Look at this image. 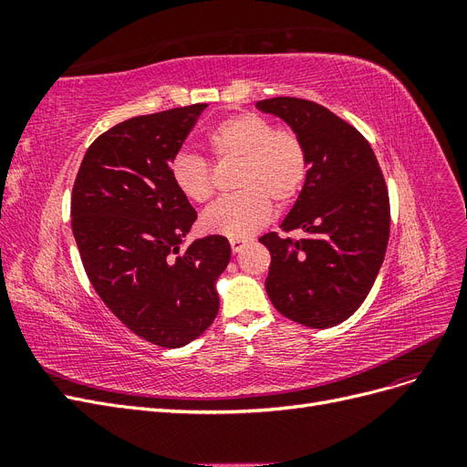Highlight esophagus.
I'll return each instance as SVG.
<instances>
[{"instance_id":"obj_1","label":"esophagus","mask_w":467,"mask_h":467,"mask_svg":"<svg viewBox=\"0 0 467 467\" xmlns=\"http://www.w3.org/2000/svg\"><path fill=\"white\" fill-rule=\"evenodd\" d=\"M230 245H232V251L234 253H239L245 245H247V239H239V237H232L230 239Z\"/></svg>"}]
</instances>
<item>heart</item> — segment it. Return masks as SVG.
<instances>
[{"mask_svg": "<svg viewBox=\"0 0 467 467\" xmlns=\"http://www.w3.org/2000/svg\"><path fill=\"white\" fill-rule=\"evenodd\" d=\"M206 144L216 161H239L234 181L239 191L212 204L201 218V228L208 234L249 237L271 220L273 203L290 206L306 185L309 158L302 136L257 112L222 120ZM169 175L191 202H206L214 194L212 165L199 155L177 153Z\"/></svg>", "mask_w": 467, "mask_h": 467, "instance_id": "b5f03b06", "label": "heart"}]
</instances>
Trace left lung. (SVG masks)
Here are the masks:
<instances>
[{
	"label": "left lung",
	"instance_id": "left-lung-1",
	"mask_svg": "<svg viewBox=\"0 0 467 467\" xmlns=\"http://www.w3.org/2000/svg\"><path fill=\"white\" fill-rule=\"evenodd\" d=\"M265 112L286 120L304 140L309 169L298 201L265 234L271 251L266 294L278 312L314 329L343 323L366 300L389 239V194L376 155L355 126L307 99L273 97Z\"/></svg>",
	"mask_w": 467,
	"mask_h": 467
}]
</instances>
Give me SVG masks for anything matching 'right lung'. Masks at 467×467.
Returning <instances> with one entry per match:
<instances>
[{"instance_id":"1","label":"right lung","mask_w":467,"mask_h":467,"mask_svg":"<svg viewBox=\"0 0 467 467\" xmlns=\"http://www.w3.org/2000/svg\"><path fill=\"white\" fill-rule=\"evenodd\" d=\"M206 103L134 117L88 148L72 191V230L99 298L144 341L179 348L218 316L216 278L230 263L223 235L179 255L196 210L169 165Z\"/></svg>"}]
</instances>
